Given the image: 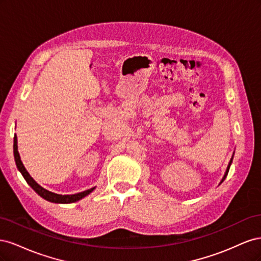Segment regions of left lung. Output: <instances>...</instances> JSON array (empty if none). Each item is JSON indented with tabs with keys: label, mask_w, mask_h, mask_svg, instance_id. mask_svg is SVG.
I'll return each mask as SVG.
<instances>
[{
	"label": "left lung",
	"mask_w": 261,
	"mask_h": 261,
	"mask_svg": "<svg viewBox=\"0 0 261 261\" xmlns=\"http://www.w3.org/2000/svg\"><path fill=\"white\" fill-rule=\"evenodd\" d=\"M232 161H233V156H232V159H231L230 163H228V167H227V169H226V172H225V174H224V177L222 178V181L225 179V177H226V175H227V173H228V170H230V167H231V163H232Z\"/></svg>",
	"instance_id": "8db88e82"
}]
</instances>
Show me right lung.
I'll list each match as a JSON object with an SVG mask.
<instances>
[{
	"instance_id": "add662e5",
	"label": "right lung",
	"mask_w": 261,
	"mask_h": 261,
	"mask_svg": "<svg viewBox=\"0 0 261 261\" xmlns=\"http://www.w3.org/2000/svg\"><path fill=\"white\" fill-rule=\"evenodd\" d=\"M13 148H14L15 162H16L17 169L20 171L21 175L23 176V178L26 179V181L30 185V187L33 188L38 195H40L42 198H44L45 200H49L51 202H58V203L74 202V201H77V200L84 198L85 196L90 194L94 189V187H93V188H90V189H87V191H85V192L77 193V194H74V195H59V194H54L52 192L46 191V189L41 187L33 177L29 175V173L27 172L25 167H23L22 162L20 161V156H19L18 150H17V137H16V135H15V137H14V147Z\"/></svg>"
}]
</instances>
